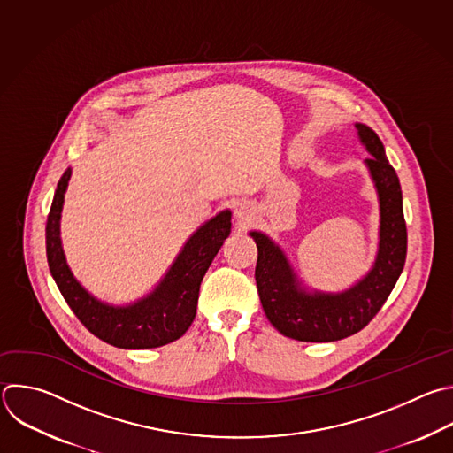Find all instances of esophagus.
<instances>
[{
	"instance_id": "esophagus-1",
	"label": "esophagus",
	"mask_w": 453,
	"mask_h": 453,
	"mask_svg": "<svg viewBox=\"0 0 453 453\" xmlns=\"http://www.w3.org/2000/svg\"><path fill=\"white\" fill-rule=\"evenodd\" d=\"M234 219L238 220L240 226L249 224L254 219V208L247 201H240L234 204Z\"/></svg>"
}]
</instances>
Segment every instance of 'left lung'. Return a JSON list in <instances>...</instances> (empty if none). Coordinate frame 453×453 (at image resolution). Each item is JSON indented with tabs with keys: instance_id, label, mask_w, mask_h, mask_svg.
<instances>
[{
	"instance_id": "8db88e82",
	"label": "left lung",
	"mask_w": 453,
	"mask_h": 453,
	"mask_svg": "<svg viewBox=\"0 0 453 453\" xmlns=\"http://www.w3.org/2000/svg\"><path fill=\"white\" fill-rule=\"evenodd\" d=\"M359 142L372 158L365 160L379 197V249L366 275L343 291L304 286L284 250L265 233L250 231L257 245L256 284L268 322L286 338L298 342H338L359 333L384 306L407 254L402 188L377 133L356 122Z\"/></svg>"
}]
</instances>
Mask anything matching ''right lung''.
Wrapping results in <instances>:
<instances>
[{"mask_svg": "<svg viewBox=\"0 0 453 453\" xmlns=\"http://www.w3.org/2000/svg\"><path fill=\"white\" fill-rule=\"evenodd\" d=\"M71 173L67 169L58 181L46 226L50 272L65 303L94 336L117 349H157L176 342L196 319L203 277L231 233V211L217 213L194 231L153 291L134 303L113 306L81 286L64 254L60 219Z\"/></svg>", "mask_w": 453, "mask_h": 453, "instance_id": "1", "label": "right lung"}]
</instances>
